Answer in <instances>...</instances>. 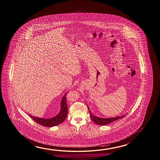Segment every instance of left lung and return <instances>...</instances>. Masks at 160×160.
Here are the masks:
<instances>
[{
    "mask_svg": "<svg viewBox=\"0 0 160 160\" xmlns=\"http://www.w3.org/2000/svg\"><path fill=\"white\" fill-rule=\"evenodd\" d=\"M88 109L89 110L88 107ZM89 112H90L91 118L92 120V121H93L96 124L99 125H107L108 123H110L111 122H113L114 121H116L117 119L122 118H123L124 117H125V116H122L117 117H114V118H99L98 117L94 116L93 114L91 113L90 110H89Z\"/></svg>",
    "mask_w": 160,
    "mask_h": 160,
    "instance_id": "left-lung-1",
    "label": "left lung"
}]
</instances>
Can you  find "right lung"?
Returning a JSON list of instances; mask_svg holds the SVG:
<instances>
[{"instance_id": "right-lung-1", "label": "right lung", "mask_w": 160, "mask_h": 160, "mask_svg": "<svg viewBox=\"0 0 160 160\" xmlns=\"http://www.w3.org/2000/svg\"><path fill=\"white\" fill-rule=\"evenodd\" d=\"M67 93L64 95L62 97L61 102V111L60 113L55 117L49 119H44L41 118H38L36 117L32 116L30 115V117L32 118L35 122H37L39 125H42L46 127H53L55 126L59 125L62 122L64 121L66 118L68 114V105L67 104V98H66Z\"/></svg>"}]
</instances>
